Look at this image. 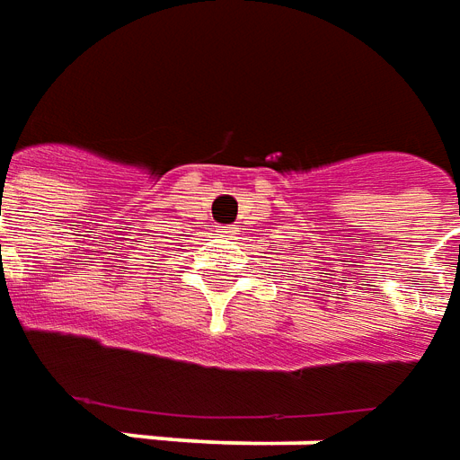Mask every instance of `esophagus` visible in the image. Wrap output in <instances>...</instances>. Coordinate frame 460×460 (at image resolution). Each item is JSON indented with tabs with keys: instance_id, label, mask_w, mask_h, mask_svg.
<instances>
[{
	"instance_id": "34e87169",
	"label": "esophagus",
	"mask_w": 460,
	"mask_h": 460,
	"mask_svg": "<svg viewBox=\"0 0 460 460\" xmlns=\"http://www.w3.org/2000/svg\"><path fill=\"white\" fill-rule=\"evenodd\" d=\"M218 234H221V236H234V234H236V226H218Z\"/></svg>"
}]
</instances>
